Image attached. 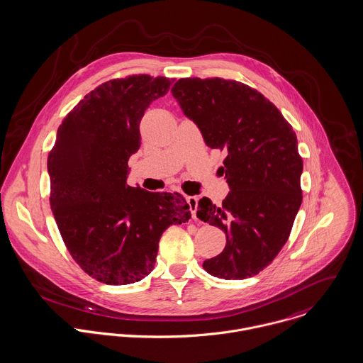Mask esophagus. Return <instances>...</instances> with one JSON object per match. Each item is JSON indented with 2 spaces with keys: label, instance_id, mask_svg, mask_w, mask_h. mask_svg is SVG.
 <instances>
[{
  "label": "esophagus",
  "instance_id": "esophagus-1",
  "mask_svg": "<svg viewBox=\"0 0 363 363\" xmlns=\"http://www.w3.org/2000/svg\"><path fill=\"white\" fill-rule=\"evenodd\" d=\"M198 198L196 196H188L186 198V202H188V205H189V211H191V213H192V218L196 220V211H198Z\"/></svg>",
  "mask_w": 363,
  "mask_h": 363
}]
</instances>
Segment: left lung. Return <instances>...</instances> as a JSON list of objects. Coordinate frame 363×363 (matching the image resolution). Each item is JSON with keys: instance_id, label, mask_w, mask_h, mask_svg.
I'll use <instances>...</instances> for the list:
<instances>
[{"instance_id": "obj_1", "label": "left lung", "mask_w": 363, "mask_h": 363, "mask_svg": "<svg viewBox=\"0 0 363 363\" xmlns=\"http://www.w3.org/2000/svg\"><path fill=\"white\" fill-rule=\"evenodd\" d=\"M171 92L206 145L225 152L230 192L220 206L201 199L196 216L223 230L227 242L203 268L221 279L255 277L288 241L301 205L296 133L272 102L237 81L181 78Z\"/></svg>"}]
</instances>
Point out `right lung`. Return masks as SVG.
<instances>
[{"label":"right lung","instance_id":"obj_1","mask_svg":"<svg viewBox=\"0 0 363 363\" xmlns=\"http://www.w3.org/2000/svg\"><path fill=\"white\" fill-rule=\"evenodd\" d=\"M171 84L145 74L101 84L65 118L48 158L50 206L63 241L81 269L106 285L142 281L162 233L191 218L182 195L126 182L145 109Z\"/></svg>","mask_w":363,"mask_h":363}]
</instances>
